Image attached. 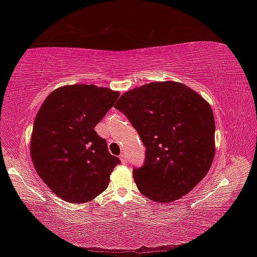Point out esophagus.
I'll return each mask as SVG.
<instances>
[{"label": "esophagus", "mask_w": 257, "mask_h": 257, "mask_svg": "<svg viewBox=\"0 0 257 257\" xmlns=\"http://www.w3.org/2000/svg\"><path fill=\"white\" fill-rule=\"evenodd\" d=\"M120 160H121V162H122L123 164L127 162V158H125V155L124 154H121L120 155Z\"/></svg>", "instance_id": "obj_1"}]
</instances>
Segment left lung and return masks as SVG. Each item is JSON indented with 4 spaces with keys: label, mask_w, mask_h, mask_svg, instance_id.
<instances>
[{
    "label": "left lung",
    "mask_w": 257,
    "mask_h": 257,
    "mask_svg": "<svg viewBox=\"0 0 257 257\" xmlns=\"http://www.w3.org/2000/svg\"><path fill=\"white\" fill-rule=\"evenodd\" d=\"M114 107L146 149L144 164L133 170L144 196L177 201L206 176L215 153V122L210 104L196 92L180 82H151L124 93Z\"/></svg>",
    "instance_id": "1"
}]
</instances>
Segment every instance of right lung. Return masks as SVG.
Here are the masks:
<instances>
[{"instance_id":"1","label":"right lung","mask_w":257,"mask_h":257,"mask_svg":"<svg viewBox=\"0 0 257 257\" xmlns=\"http://www.w3.org/2000/svg\"><path fill=\"white\" fill-rule=\"evenodd\" d=\"M119 97L94 85H70L54 90L34 121L30 154L43 181L63 201H92L106 189L120 164L95 125Z\"/></svg>"}]
</instances>
